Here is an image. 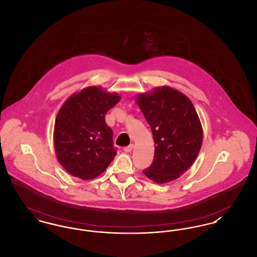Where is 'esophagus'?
<instances>
[{
	"mask_svg": "<svg viewBox=\"0 0 257 257\" xmlns=\"http://www.w3.org/2000/svg\"><path fill=\"white\" fill-rule=\"evenodd\" d=\"M133 149H134V145L131 144V145H129L128 147L124 148V151H125V152H131V151H133Z\"/></svg>",
	"mask_w": 257,
	"mask_h": 257,
	"instance_id": "obj_1",
	"label": "esophagus"
}]
</instances>
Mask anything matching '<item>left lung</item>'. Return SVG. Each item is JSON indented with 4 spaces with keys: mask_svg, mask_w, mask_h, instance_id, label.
<instances>
[{
    "mask_svg": "<svg viewBox=\"0 0 257 257\" xmlns=\"http://www.w3.org/2000/svg\"><path fill=\"white\" fill-rule=\"evenodd\" d=\"M154 139V158L143 173L156 183L180 178L196 160L203 129L188 97L169 86L136 96Z\"/></svg>",
    "mask_w": 257,
    "mask_h": 257,
    "instance_id": "8db88e82",
    "label": "left lung"
}]
</instances>
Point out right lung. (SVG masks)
Returning a JSON list of instances; mask_svg holds the SVG:
<instances>
[{"instance_id":"add662e5","label":"right lung","mask_w":257,"mask_h":257,"mask_svg":"<svg viewBox=\"0 0 257 257\" xmlns=\"http://www.w3.org/2000/svg\"><path fill=\"white\" fill-rule=\"evenodd\" d=\"M119 101L116 93L89 86L73 94L61 106L53 141L57 160L70 175L92 180L113 160L117 149L105 114Z\"/></svg>"}]
</instances>
